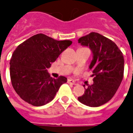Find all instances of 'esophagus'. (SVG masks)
Masks as SVG:
<instances>
[{
	"label": "esophagus",
	"mask_w": 133,
	"mask_h": 133,
	"mask_svg": "<svg viewBox=\"0 0 133 133\" xmlns=\"http://www.w3.org/2000/svg\"><path fill=\"white\" fill-rule=\"evenodd\" d=\"M68 83L69 84H72V85H77V84L74 82V81H73L72 79H68Z\"/></svg>",
	"instance_id": "1"
}]
</instances>
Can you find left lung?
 Instances as JSON below:
<instances>
[{"instance_id":"left-lung-1","label":"left lung","mask_w":133,"mask_h":133,"mask_svg":"<svg viewBox=\"0 0 133 133\" xmlns=\"http://www.w3.org/2000/svg\"><path fill=\"white\" fill-rule=\"evenodd\" d=\"M78 42L92 50L93 60L89 69L94 77L93 84L84 88V94L78 100L89 107L101 106L113 97L121 84L124 57L115 42L98 33L92 32Z\"/></svg>"}]
</instances>
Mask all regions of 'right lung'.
<instances>
[{
    "instance_id": "add662e5",
    "label": "right lung",
    "mask_w": 133,
    "mask_h": 133,
    "mask_svg": "<svg viewBox=\"0 0 133 133\" xmlns=\"http://www.w3.org/2000/svg\"><path fill=\"white\" fill-rule=\"evenodd\" d=\"M71 44L69 40L57 41L38 34L18 46L11 56L10 76L12 86L21 98L36 107L54 98L67 79L63 76L52 78L47 69Z\"/></svg>"
}]
</instances>
